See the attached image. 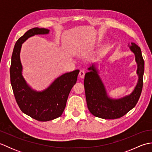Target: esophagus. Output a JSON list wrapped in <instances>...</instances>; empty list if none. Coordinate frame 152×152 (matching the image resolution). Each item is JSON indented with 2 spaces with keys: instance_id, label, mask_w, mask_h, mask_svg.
I'll list each match as a JSON object with an SVG mask.
<instances>
[{
  "instance_id": "esophagus-1",
  "label": "esophagus",
  "mask_w": 152,
  "mask_h": 152,
  "mask_svg": "<svg viewBox=\"0 0 152 152\" xmlns=\"http://www.w3.org/2000/svg\"><path fill=\"white\" fill-rule=\"evenodd\" d=\"M85 74H86V71L84 70H81L79 72V76L81 77L82 78H83L85 76Z\"/></svg>"
}]
</instances>
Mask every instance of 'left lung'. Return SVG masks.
I'll use <instances>...</instances> for the list:
<instances>
[{"mask_svg": "<svg viewBox=\"0 0 152 152\" xmlns=\"http://www.w3.org/2000/svg\"><path fill=\"white\" fill-rule=\"evenodd\" d=\"M129 47L135 55L138 75V83L131 95L119 99L108 98L95 66L93 64L88 68L90 72L86 74L84 78L86 98L89 112L96 117L107 119L121 118L133 109L138 101L143 86L144 61L139 46L131 43Z\"/></svg>", "mask_w": 152, "mask_h": 152, "instance_id": "obj_1", "label": "left lung"}]
</instances>
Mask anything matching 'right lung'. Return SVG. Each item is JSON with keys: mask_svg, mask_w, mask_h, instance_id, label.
I'll use <instances>...</instances> for the list:
<instances>
[{"mask_svg": "<svg viewBox=\"0 0 152 152\" xmlns=\"http://www.w3.org/2000/svg\"><path fill=\"white\" fill-rule=\"evenodd\" d=\"M49 31L44 28L35 27L19 38L13 50L10 69L12 88L19 108L25 114L40 121L52 120L62 115L68 96L76 83L80 72L76 70L63 74L42 92L34 91L28 86L21 74L22 66L19 57L21 44L28 38L35 34H48Z\"/></svg>", "mask_w": 152, "mask_h": 152, "instance_id": "right-lung-1", "label": "right lung"}]
</instances>
